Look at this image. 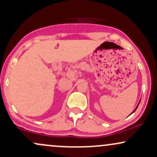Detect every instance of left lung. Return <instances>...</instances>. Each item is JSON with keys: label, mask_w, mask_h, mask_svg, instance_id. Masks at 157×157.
Returning a JSON list of instances; mask_svg holds the SVG:
<instances>
[{"label": "left lung", "mask_w": 157, "mask_h": 157, "mask_svg": "<svg viewBox=\"0 0 157 157\" xmlns=\"http://www.w3.org/2000/svg\"><path fill=\"white\" fill-rule=\"evenodd\" d=\"M138 105H139V104H138ZM138 106H137V107H136V109H137V108H138ZM136 109H135V110H134V112H135V111H136Z\"/></svg>", "instance_id": "1"}]
</instances>
